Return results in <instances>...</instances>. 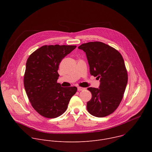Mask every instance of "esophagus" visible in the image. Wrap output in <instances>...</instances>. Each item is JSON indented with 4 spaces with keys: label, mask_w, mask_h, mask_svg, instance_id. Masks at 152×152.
Segmentation results:
<instances>
[{
    "label": "esophagus",
    "mask_w": 152,
    "mask_h": 152,
    "mask_svg": "<svg viewBox=\"0 0 152 152\" xmlns=\"http://www.w3.org/2000/svg\"><path fill=\"white\" fill-rule=\"evenodd\" d=\"M85 88H82V87H78L77 88V90L79 91H83V90H85Z\"/></svg>",
    "instance_id": "1"
}]
</instances>
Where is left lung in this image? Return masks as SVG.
I'll use <instances>...</instances> for the list:
<instances>
[{
    "label": "left lung",
    "mask_w": 152,
    "mask_h": 152,
    "mask_svg": "<svg viewBox=\"0 0 152 152\" xmlns=\"http://www.w3.org/2000/svg\"><path fill=\"white\" fill-rule=\"evenodd\" d=\"M78 49L85 52L90 74L100 82L99 88H87L92 94L87 110L97 117L109 115L119 106L127 83L124 59L118 50L100 41L83 43Z\"/></svg>",
    "instance_id": "8db88e82"
}]
</instances>
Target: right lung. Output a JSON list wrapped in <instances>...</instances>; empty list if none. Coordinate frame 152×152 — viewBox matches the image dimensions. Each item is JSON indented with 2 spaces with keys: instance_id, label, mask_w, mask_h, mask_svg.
I'll return each mask as SVG.
<instances>
[{
  "instance_id": "right-lung-1",
  "label": "right lung",
  "mask_w": 152,
  "mask_h": 152,
  "mask_svg": "<svg viewBox=\"0 0 152 152\" xmlns=\"http://www.w3.org/2000/svg\"><path fill=\"white\" fill-rule=\"evenodd\" d=\"M76 46L45 45L28 58L24 86L34 109L46 118H56L66 111L76 86L64 88L57 83L59 65Z\"/></svg>"
}]
</instances>
